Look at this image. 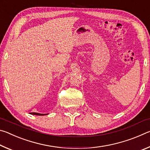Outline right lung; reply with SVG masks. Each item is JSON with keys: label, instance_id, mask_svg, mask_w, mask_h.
I'll return each instance as SVG.
<instances>
[{"label": "right lung", "instance_id": "obj_1", "mask_svg": "<svg viewBox=\"0 0 150 150\" xmlns=\"http://www.w3.org/2000/svg\"><path fill=\"white\" fill-rule=\"evenodd\" d=\"M31 115H38V116H44V115H48V114H40V113H37V112H31L30 113Z\"/></svg>", "mask_w": 150, "mask_h": 150}]
</instances>
